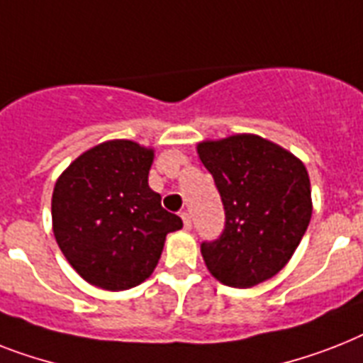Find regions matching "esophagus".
<instances>
[{"instance_id":"1","label":"esophagus","mask_w":363,"mask_h":363,"mask_svg":"<svg viewBox=\"0 0 363 363\" xmlns=\"http://www.w3.org/2000/svg\"><path fill=\"white\" fill-rule=\"evenodd\" d=\"M181 218H182V223H184V229H186V231H190V229H191V216H190V214H188V212H182Z\"/></svg>"}]
</instances>
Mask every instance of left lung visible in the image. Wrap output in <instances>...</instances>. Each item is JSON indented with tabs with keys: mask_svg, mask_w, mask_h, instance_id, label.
<instances>
[{
	"mask_svg": "<svg viewBox=\"0 0 363 363\" xmlns=\"http://www.w3.org/2000/svg\"><path fill=\"white\" fill-rule=\"evenodd\" d=\"M197 155L225 208L222 237L201 244L208 272L228 287L263 284L289 263L311 220L304 162L255 134L199 141Z\"/></svg>",
	"mask_w": 363,
	"mask_h": 363,
	"instance_id": "obj_1",
	"label": "left lung"
}]
</instances>
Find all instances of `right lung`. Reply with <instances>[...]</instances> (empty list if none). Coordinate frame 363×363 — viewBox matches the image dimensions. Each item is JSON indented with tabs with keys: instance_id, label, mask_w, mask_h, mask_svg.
Listing matches in <instances>:
<instances>
[{
	"instance_id": "1",
	"label": "right lung",
	"mask_w": 363,
	"mask_h": 363,
	"mask_svg": "<svg viewBox=\"0 0 363 363\" xmlns=\"http://www.w3.org/2000/svg\"><path fill=\"white\" fill-rule=\"evenodd\" d=\"M152 147L110 140L82 152L57 177L52 229L76 272L104 291H126L155 272L167 233L182 220L149 186Z\"/></svg>"
}]
</instances>
